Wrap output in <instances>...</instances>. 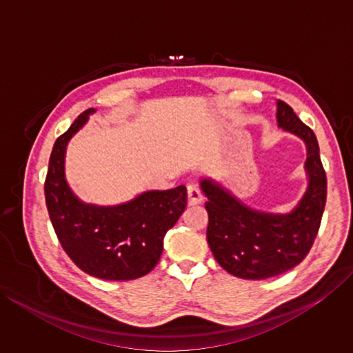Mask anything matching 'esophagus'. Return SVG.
Returning <instances> with one entry per match:
<instances>
[{
	"instance_id": "esophagus-1",
	"label": "esophagus",
	"mask_w": 353,
	"mask_h": 353,
	"mask_svg": "<svg viewBox=\"0 0 353 353\" xmlns=\"http://www.w3.org/2000/svg\"><path fill=\"white\" fill-rule=\"evenodd\" d=\"M187 194H188V202L191 205L201 204V202L204 201V194H202V191L199 190L198 185H194V183L187 185Z\"/></svg>"
}]
</instances>
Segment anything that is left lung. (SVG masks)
<instances>
[{"label": "left lung", "instance_id": "1", "mask_svg": "<svg viewBox=\"0 0 353 353\" xmlns=\"http://www.w3.org/2000/svg\"><path fill=\"white\" fill-rule=\"evenodd\" d=\"M276 118L280 129L299 137L307 148L308 185L291 212L256 210L213 179L199 181L207 198L208 246L219 265L240 279L261 280L297 266L312 249L324 213L327 177L314 132L283 101H277Z\"/></svg>", "mask_w": 353, "mask_h": 353}]
</instances>
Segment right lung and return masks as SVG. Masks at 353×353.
I'll return each mask as SVG.
<instances>
[{
  "label": "right lung",
  "mask_w": 353,
  "mask_h": 353,
  "mask_svg": "<svg viewBox=\"0 0 353 353\" xmlns=\"http://www.w3.org/2000/svg\"><path fill=\"white\" fill-rule=\"evenodd\" d=\"M94 112L81 113L56 140L45 181L46 208L63 250L83 272L104 280L139 279L159 263L166 232L187 207V188L143 191L117 205L77 198L65 176V155Z\"/></svg>",
  "instance_id": "1"
}]
</instances>
